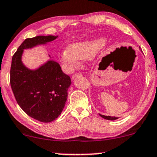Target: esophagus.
<instances>
[{
  "label": "esophagus",
  "mask_w": 157,
  "mask_h": 157,
  "mask_svg": "<svg viewBox=\"0 0 157 157\" xmlns=\"http://www.w3.org/2000/svg\"><path fill=\"white\" fill-rule=\"evenodd\" d=\"M81 74L80 73H76V74H75V75H72V77H71V79H72V80H74V79L75 78V77H80V76H81Z\"/></svg>",
  "instance_id": "esophagus-1"
}]
</instances>
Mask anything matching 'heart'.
Segmentation results:
<instances>
[{"instance_id":"heart-1","label":"heart","mask_w":157,"mask_h":157,"mask_svg":"<svg viewBox=\"0 0 157 157\" xmlns=\"http://www.w3.org/2000/svg\"><path fill=\"white\" fill-rule=\"evenodd\" d=\"M105 38L78 41L71 44L60 52V60L69 68L75 67L79 60H87L95 56L105 44Z\"/></svg>"}]
</instances>
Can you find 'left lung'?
<instances>
[{
    "mask_svg": "<svg viewBox=\"0 0 157 157\" xmlns=\"http://www.w3.org/2000/svg\"><path fill=\"white\" fill-rule=\"evenodd\" d=\"M99 115L101 117V118H105V119H107V120H109V121H114V120H116V119H118V117H113V116H104V115H101V114H99Z\"/></svg>",
    "mask_w": 157,
    "mask_h": 157,
    "instance_id": "obj_1",
    "label": "left lung"
}]
</instances>
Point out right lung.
<instances>
[{
  "mask_svg": "<svg viewBox=\"0 0 157 157\" xmlns=\"http://www.w3.org/2000/svg\"><path fill=\"white\" fill-rule=\"evenodd\" d=\"M57 38L49 35L26 39L13 56L10 70L11 87L17 102L26 114L44 123L53 121L63 111L71 83L70 77L54 60L31 69L22 63V57L24 50L47 44Z\"/></svg>",
  "mask_w": 157,
  "mask_h": 157,
  "instance_id": "right-lung-1",
  "label": "right lung"
}]
</instances>
